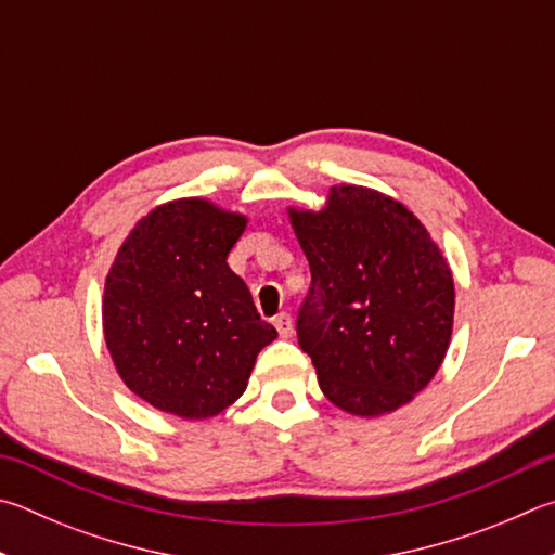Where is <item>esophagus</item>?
Listing matches in <instances>:
<instances>
[{"label": "esophagus", "instance_id": "esophagus-1", "mask_svg": "<svg viewBox=\"0 0 555 555\" xmlns=\"http://www.w3.org/2000/svg\"><path fill=\"white\" fill-rule=\"evenodd\" d=\"M274 325H276L281 337H291V335H294V320H291L288 312H279V315L274 318Z\"/></svg>", "mask_w": 555, "mask_h": 555}]
</instances>
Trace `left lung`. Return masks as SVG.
<instances>
[{
    "instance_id": "obj_1",
    "label": "left lung",
    "mask_w": 555,
    "mask_h": 555,
    "mask_svg": "<svg viewBox=\"0 0 555 555\" xmlns=\"http://www.w3.org/2000/svg\"><path fill=\"white\" fill-rule=\"evenodd\" d=\"M288 216L310 264L298 345L322 392L361 417L405 405L449 349L447 259L405 206L364 186H332L320 214Z\"/></svg>"
}]
</instances>
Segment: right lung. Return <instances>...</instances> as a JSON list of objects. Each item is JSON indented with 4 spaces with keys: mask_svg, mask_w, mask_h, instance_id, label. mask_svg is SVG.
<instances>
[{
    "mask_svg": "<svg viewBox=\"0 0 555 555\" xmlns=\"http://www.w3.org/2000/svg\"><path fill=\"white\" fill-rule=\"evenodd\" d=\"M247 218L179 198L126 237L104 288V337L126 386L150 405L206 420L243 396L276 339L228 255Z\"/></svg>",
    "mask_w": 555,
    "mask_h": 555,
    "instance_id": "obj_1",
    "label": "right lung"
}]
</instances>
